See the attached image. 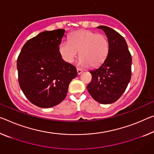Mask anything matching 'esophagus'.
Segmentation results:
<instances>
[{
    "instance_id": "34e87169",
    "label": "esophagus",
    "mask_w": 154,
    "mask_h": 154,
    "mask_svg": "<svg viewBox=\"0 0 154 154\" xmlns=\"http://www.w3.org/2000/svg\"><path fill=\"white\" fill-rule=\"evenodd\" d=\"M77 73H78V74H82V71L81 70V69H78V68H77Z\"/></svg>"
}]
</instances>
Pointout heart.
Masks as SVG:
<instances>
[{
  "instance_id": "obj_1",
  "label": "heart",
  "mask_w": 154,
  "mask_h": 154,
  "mask_svg": "<svg viewBox=\"0 0 154 154\" xmlns=\"http://www.w3.org/2000/svg\"><path fill=\"white\" fill-rule=\"evenodd\" d=\"M109 44L103 34L89 30H79L70 34L68 41L61 42L59 54L65 62L72 63L79 55V64L82 67H98L107 58Z\"/></svg>"
}]
</instances>
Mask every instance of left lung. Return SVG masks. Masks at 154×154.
<instances>
[{"label":"left lung","mask_w":154,"mask_h":154,"mask_svg":"<svg viewBox=\"0 0 154 154\" xmlns=\"http://www.w3.org/2000/svg\"><path fill=\"white\" fill-rule=\"evenodd\" d=\"M107 37L109 50L104 63L89 71L92 79L87 88L94 100L111 104L119 99L127 89L131 77V56L125 38L107 26H98Z\"/></svg>","instance_id":"1"}]
</instances>
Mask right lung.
<instances>
[{"label":"right lung","mask_w":154,"mask_h":154,"mask_svg":"<svg viewBox=\"0 0 154 154\" xmlns=\"http://www.w3.org/2000/svg\"><path fill=\"white\" fill-rule=\"evenodd\" d=\"M65 29L45 31L25 42L17 59L18 82L28 100L42 108L60 103L77 71L63 60L58 47Z\"/></svg>","instance_id":"1"}]
</instances>
